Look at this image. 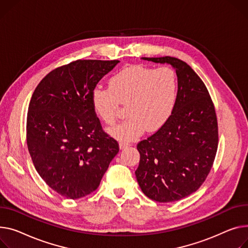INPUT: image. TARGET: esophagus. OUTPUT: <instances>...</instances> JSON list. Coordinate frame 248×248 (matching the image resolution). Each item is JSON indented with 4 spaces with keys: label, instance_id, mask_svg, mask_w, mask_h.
Wrapping results in <instances>:
<instances>
[{
    "label": "esophagus",
    "instance_id": "obj_1",
    "mask_svg": "<svg viewBox=\"0 0 248 248\" xmlns=\"http://www.w3.org/2000/svg\"><path fill=\"white\" fill-rule=\"evenodd\" d=\"M131 143L130 142H128V141H125V140H122L121 142H120V147H121V150H124V148H126L127 146H129Z\"/></svg>",
    "mask_w": 248,
    "mask_h": 248
}]
</instances>
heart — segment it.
Masks as SVG:
<instances>
[{
  "label": "heart",
  "mask_w": 248,
  "mask_h": 248,
  "mask_svg": "<svg viewBox=\"0 0 248 248\" xmlns=\"http://www.w3.org/2000/svg\"><path fill=\"white\" fill-rule=\"evenodd\" d=\"M178 95V78L170 67L131 65L109 79V88L91 93L94 113L108 125L119 120L120 103L126 104L127 119L110 130L123 140H133L146 129L161 127L171 115Z\"/></svg>",
  "instance_id": "b5f03b06"
}]
</instances>
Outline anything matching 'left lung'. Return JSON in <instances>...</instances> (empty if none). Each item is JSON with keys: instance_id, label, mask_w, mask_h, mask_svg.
<instances>
[{"instance_id": "left-lung-1", "label": "left lung", "mask_w": 248, "mask_h": 248, "mask_svg": "<svg viewBox=\"0 0 248 248\" xmlns=\"http://www.w3.org/2000/svg\"><path fill=\"white\" fill-rule=\"evenodd\" d=\"M142 59L172 65L178 95L167 123L138 143L136 176L148 199L176 202L199 189L211 170L218 146L216 108L204 82L186 62L173 57Z\"/></svg>"}]
</instances>
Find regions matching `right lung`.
I'll return each mask as SVG.
<instances>
[{
  "instance_id": "obj_1",
  "label": "right lung",
  "mask_w": 248,
  "mask_h": 248,
  "mask_svg": "<svg viewBox=\"0 0 248 248\" xmlns=\"http://www.w3.org/2000/svg\"><path fill=\"white\" fill-rule=\"evenodd\" d=\"M118 60H77L49 72L31 95L27 144L32 163L57 193L78 200L93 192L120 151L93 111L91 93Z\"/></svg>"
}]
</instances>
